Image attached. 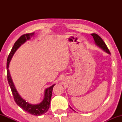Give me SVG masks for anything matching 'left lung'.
<instances>
[{
	"instance_id": "8db88e82",
	"label": "left lung",
	"mask_w": 122,
	"mask_h": 122,
	"mask_svg": "<svg viewBox=\"0 0 122 122\" xmlns=\"http://www.w3.org/2000/svg\"><path fill=\"white\" fill-rule=\"evenodd\" d=\"M91 36L93 38V40L95 41V44H96L97 46H99L100 48H101L102 50H104V51H106V53H108V54H111L110 50L108 49L107 45H106V43H105L103 41V40H102V38L100 37V36H98L97 34H95V33L92 34ZM71 108H72L71 107Z\"/></svg>"
}]
</instances>
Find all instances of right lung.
Here are the masks:
<instances>
[{
    "label": "right lung",
    "mask_w": 122,
    "mask_h": 122,
    "mask_svg": "<svg viewBox=\"0 0 122 122\" xmlns=\"http://www.w3.org/2000/svg\"><path fill=\"white\" fill-rule=\"evenodd\" d=\"M34 35V33H29V34H26L22 36L19 38L18 40L15 42V43L14 45L11 50L10 53L8 55L7 58V80L8 84H9L10 86L11 89L12 95H13L15 103L18 105L19 107H20L21 108L23 109L25 111L27 112L29 114L33 115L36 116H40L41 115L45 113H46L49 110L50 107V100H51V95H52L53 88L55 84H53L50 87L46 88L44 92V98L43 100L40 103L37 104H32L30 103L26 102V101L23 99L19 95L16 88L14 82L12 81V80L11 77L9 69V65L12 56H14V53L16 52V51L19 48V47L22 45V44L26 42L27 40H29L30 38L33 37Z\"/></svg>",
    "instance_id": "obj_1"
}]
</instances>
